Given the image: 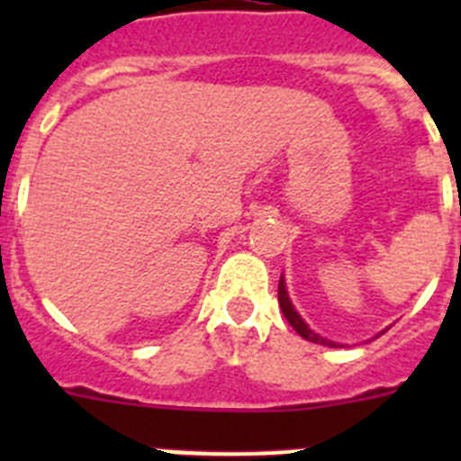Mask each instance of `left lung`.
<instances>
[{
    "label": "left lung",
    "instance_id": "8db88e82",
    "mask_svg": "<svg viewBox=\"0 0 461 461\" xmlns=\"http://www.w3.org/2000/svg\"><path fill=\"white\" fill-rule=\"evenodd\" d=\"M279 307H281V312H284V316H286L288 323L293 325V330H295V332L300 337H304V339L313 341V344L332 346V348H337V346H339V344H335V341H330V339H325V337L316 335V332H313V330L309 328L307 323H304V319H303V316H300V313L295 312V307H293V303H291V297H288L286 281H284V275H281V279H279ZM383 332H385V330H383ZM383 332H381V335H383Z\"/></svg>",
    "mask_w": 461,
    "mask_h": 461
}]
</instances>
